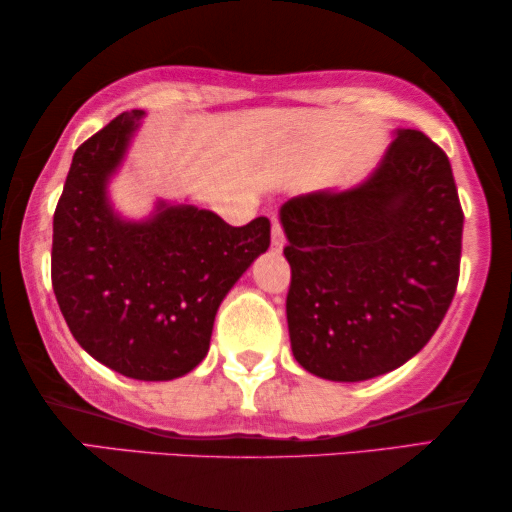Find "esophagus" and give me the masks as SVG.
Segmentation results:
<instances>
[{"instance_id":"1","label":"esophagus","mask_w":512,"mask_h":512,"mask_svg":"<svg viewBox=\"0 0 512 512\" xmlns=\"http://www.w3.org/2000/svg\"><path fill=\"white\" fill-rule=\"evenodd\" d=\"M284 247V230L279 219H272V249H282Z\"/></svg>"}]
</instances>
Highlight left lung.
Masks as SVG:
<instances>
[{"label":"left lung","instance_id":"left-lung-1","mask_svg":"<svg viewBox=\"0 0 512 512\" xmlns=\"http://www.w3.org/2000/svg\"><path fill=\"white\" fill-rule=\"evenodd\" d=\"M394 135L363 184L279 209L291 349L324 380L361 382L403 366L457 291L464 212L450 160L424 132Z\"/></svg>","mask_w":512,"mask_h":512}]
</instances>
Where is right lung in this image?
Listing matches in <instances>:
<instances>
[{
  "label": "right lung",
  "instance_id": "right-lung-1",
  "mask_svg": "<svg viewBox=\"0 0 512 512\" xmlns=\"http://www.w3.org/2000/svg\"><path fill=\"white\" fill-rule=\"evenodd\" d=\"M144 111H123L72 158L53 216L51 279L69 331L132 380L181 377L207 356L221 300L270 247V221L233 228L209 209L160 200L121 219L107 184Z\"/></svg>",
  "mask_w": 512,
  "mask_h": 512
}]
</instances>
